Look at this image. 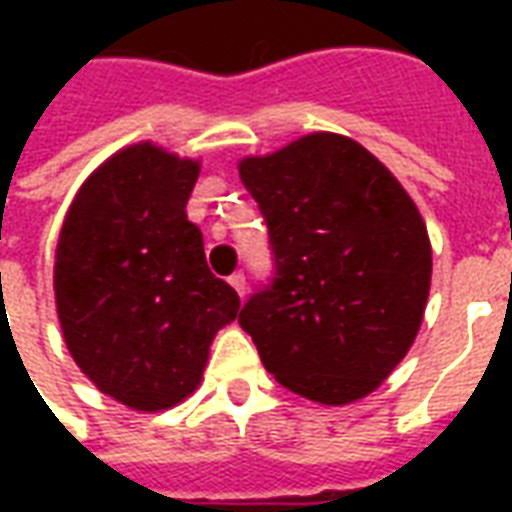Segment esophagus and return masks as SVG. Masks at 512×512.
Wrapping results in <instances>:
<instances>
[{"label": "esophagus", "mask_w": 512, "mask_h": 512, "mask_svg": "<svg viewBox=\"0 0 512 512\" xmlns=\"http://www.w3.org/2000/svg\"><path fill=\"white\" fill-rule=\"evenodd\" d=\"M230 285H233L238 296H244V293H246V277L241 274V271H235L233 277H230Z\"/></svg>", "instance_id": "obj_1"}]
</instances>
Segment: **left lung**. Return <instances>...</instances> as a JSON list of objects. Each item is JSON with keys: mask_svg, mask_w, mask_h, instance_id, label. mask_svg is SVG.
Returning <instances> with one entry per match:
<instances>
[{"mask_svg": "<svg viewBox=\"0 0 512 512\" xmlns=\"http://www.w3.org/2000/svg\"><path fill=\"white\" fill-rule=\"evenodd\" d=\"M238 172L274 255L241 329L290 392L326 406L370 395L408 354L428 304L417 205L370 150L326 131L244 158Z\"/></svg>", "mask_w": 512, "mask_h": 512, "instance_id": "8db88e82", "label": "left lung"}]
</instances>
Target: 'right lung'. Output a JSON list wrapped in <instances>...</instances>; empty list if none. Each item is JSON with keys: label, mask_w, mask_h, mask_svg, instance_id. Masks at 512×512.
<instances>
[{"label": "right lung", "mask_w": 512, "mask_h": 512, "mask_svg": "<svg viewBox=\"0 0 512 512\" xmlns=\"http://www.w3.org/2000/svg\"><path fill=\"white\" fill-rule=\"evenodd\" d=\"M197 175V161L164 147H126L84 180L57 241L65 345L104 395L136 411L189 397L241 307L186 216Z\"/></svg>", "instance_id": "right-lung-1"}]
</instances>
